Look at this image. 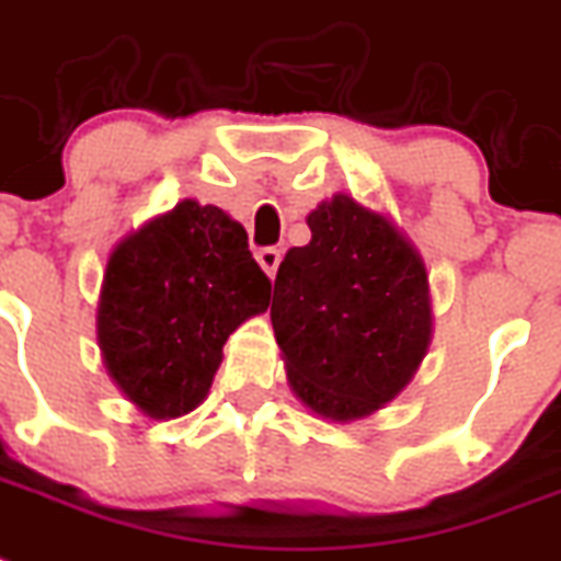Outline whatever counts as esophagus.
I'll return each mask as SVG.
<instances>
[{
    "label": "esophagus",
    "instance_id": "34e87169",
    "mask_svg": "<svg viewBox=\"0 0 561 561\" xmlns=\"http://www.w3.org/2000/svg\"><path fill=\"white\" fill-rule=\"evenodd\" d=\"M257 263H261V270L266 272L270 277L277 275V266H280V249L270 247V249H257Z\"/></svg>",
    "mask_w": 561,
    "mask_h": 561
}]
</instances>
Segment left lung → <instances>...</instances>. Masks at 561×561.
Wrapping results in <instances>:
<instances>
[{"label": "left lung", "instance_id": "8db88e82", "mask_svg": "<svg viewBox=\"0 0 561 561\" xmlns=\"http://www.w3.org/2000/svg\"><path fill=\"white\" fill-rule=\"evenodd\" d=\"M272 295L286 378L300 404L350 424L390 404L433 341L427 266L390 215L337 192L307 215Z\"/></svg>", "mask_w": 561, "mask_h": 561}]
</instances>
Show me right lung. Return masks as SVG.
I'll return each instance as SVG.
<instances>
[{"instance_id": "1", "label": "right lung", "mask_w": 561, "mask_h": 561, "mask_svg": "<svg viewBox=\"0 0 561 561\" xmlns=\"http://www.w3.org/2000/svg\"><path fill=\"white\" fill-rule=\"evenodd\" d=\"M270 277L247 229L186 197L111 249L96 304V344L117 390L151 421L206 401L240 323L266 312Z\"/></svg>"}]
</instances>
